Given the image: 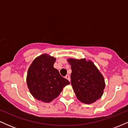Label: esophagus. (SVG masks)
I'll list each match as a JSON object with an SVG mask.
<instances>
[{
	"mask_svg": "<svg viewBox=\"0 0 128 128\" xmlns=\"http://www.w3.org/2000/svg\"><path fill=\"white\" fill-rule=\"evenodd\" d=\"M66 79H67V80H68V81L69 82H70V76H69L68 75V74H67V75H66Z\"/></svg>",
	"mask_w": 128,
	"mask_h": 128,
	"instance_id": "esophagus-1",
	"label": "esophagus"
}]
</instances>
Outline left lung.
Here are the masks:
<instances>
[{
    "label": "left lung",
    "instance_id": "1",
    "mask_svg": "<svg viewBox=\"0 0 128 128\" xmlns=\"http://www.w3.org/2000/svg\"><path fill=\"white\" fill-rule=\"evenodd\" d=\"M71 66V84L79 101L92 104L100 99L105 87L104 76L90 60L69 58Z\"/></svg>",
    "mask_w": 128,
    "mask_h": 128
}]
</instances>
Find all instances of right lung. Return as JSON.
Listing matches in <instances>:
<instances>
[{"label":"right lung","mask_w":128,"mask_h":128,"mask_svg":"<svg viewBox=\"0 0 128 128\" xmlns=\"http://www.w3.org/2000/svg\"><path fill=\"white\" fill-rule=\"evenodd\" d=\"M56 58L42 54L33 61L26 78L28 87L36 99L49 103L60 95L63 88L70 82L60 75L54 67Z\"/></svg>","instance_id":"add662e5"}]
</instances>
